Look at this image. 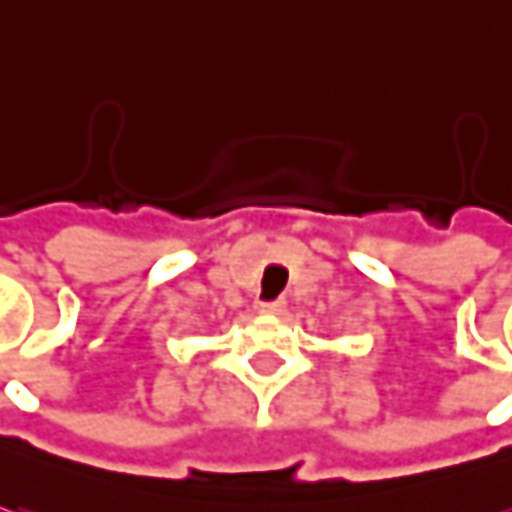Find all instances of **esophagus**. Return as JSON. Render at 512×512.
<instances>
[{
  "label": "esophagus",
  "instance_id": "34e87169",
  "mask_svg": "<svg viewBox=\"0 0 512 512\" xmlns=\"http://www.w3.org/2000/svg\"><path fill=\"white\" fill-rule=\"evenodd\" d=\"M257 311L260 314H283L286 311V300H263V303H257Z\"/></svg>",
  "mask_w": 512,
  "mask_h": 512
}]
</instances>
